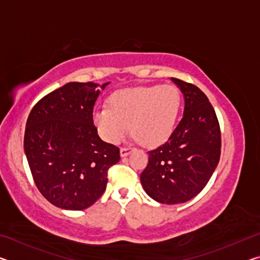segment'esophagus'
Instances as JSON below:
<instances>
[{"label":"esophagus","mask_w":260,"mask_h":260,"mask_svg":"<svg viewBox=\"0 0 260 260\" xmlns=\"http://www.w3.org/2000/svg\"><path fill=\"white\" fill-rule=\"evenodd\" d=\"M131 152H132V148H121L120 149V156L121 157L128 156Z\"/></svg>","instance_id":"obj_1"}]
</instances>
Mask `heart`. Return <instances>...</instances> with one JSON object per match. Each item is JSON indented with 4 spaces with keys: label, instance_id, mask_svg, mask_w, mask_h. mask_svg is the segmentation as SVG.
<instances>
[{
    "label": "heart",
    "instance_id": "obj_1",
    "mask_svg": "<svg viewBox=\"0 0 260 260\" xmlns=\"http://www.w3.org/2000/svg\"><path fill=\"white\" fill-rule=\"evenodd\" d=\"M181 104V94L173 85L124 88L109 96L108 108L96 110L93 122L108 143L121 142L131 125L136 141L157 147L172 135Z\"/></svg>",
    "mask_w": 260,
    "mask_h": 260
}]
</instances>
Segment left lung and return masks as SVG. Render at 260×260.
I'll use <instances>...</instances> for the list:
<instances>
[{"label":"left lung","mask_w":260,"mask_h":260,"mask_svg":"<svg viewBox=\"0 0 260 260\" xmlns=\"http://www.w3.org/2000/svg\"><path fill=\"white\" fill-rule=\"evenodd\" d=\"M184 99L183 117L164 144L149 151L141 183L152 200L184 203L200 193L220 159L221 135L217 114L199 87L172 78Z\"/></svg>","instance_id":"left-lung-1"}]
</instances>
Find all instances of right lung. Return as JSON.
Segmentation results:
<instances>
[{"instance_id": "obj_1", "label": "right lung", "mask_w": 260, "mask_h": 260, "mask_svg": "<svg viewBox=\"0 0 260 260\" xmlns=\"http://www.w3.org/2000/svg\"><path fill=\"white\" fill-rule=\"evenodd\" d=\"M110 82H69L34 105L24 150L35 184L57 208L85 210L105 191L119 148L104 142L93 122L101 90Z\"/></svg>"}]
</instances>
